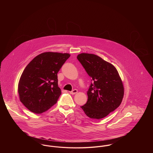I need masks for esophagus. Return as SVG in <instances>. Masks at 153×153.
Wrapping results in <instances>:
<instances>
[{"label":"esophagus","mask_w":153,"mask_h":153,"mask_svg":"<svg viewBox=\"0 0 153 153\" xmlns=\"http://www.w3.org/2000/svg\"><path fill=\"white\" fill-rule=\"evenodd\" d=\"M77 92H78V91H77V89H74L72 91H71V92H70V94H72V95H74V94H77Z\"/></svg>","instance_id":"1"}]
</instances>
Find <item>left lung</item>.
<instances>
[{"instance_id":"obj_1","label":"left lung","mask_w":153,"mask_h":153,"mask_svg":"<svg viewBox=\"0 0 153 153\" xmlns=\"http://www.w3.org/2000/svg\"><path fill=\"white\" fill-rule=\"evenodd\" d=\"M77 58L93 81L87 91V102L81 108L90 118L107 117L123 98V84L116 68L93 54L82 53Z\"/></svg>"}]
</instances>
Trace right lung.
Instances as JSON below:
<instances>
[{
    "label": "right lung",
    "mask_w": 153,
    "mask_h": 153,
    "mask_svg": "<svg viewBox=\"0 0 153 153\" xmlns=\"http://www.w3.org/2000/svg\"><path fill=\"white\" fill-rule=\"evenodd\" d=\"M69 53L45 52L33 58L24 69L18 83L19 100L32 112L42 114L54 105L61 94L57 73Z\"/></svg>",
    "instance_id": "1"
}]
</instances>
